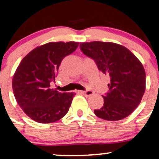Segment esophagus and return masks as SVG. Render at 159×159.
<instances>
[{"mask_svg": "<svg viewBox=\"0 0 159 159\" xmlns=\"http://www.w3.org/2000/svg\"><path fill=\"white\" fill-rule=\"evenodd\" d=\"M77 92L78 93H81L87 96H90L92 95H93V92L92 90H87V91H81V90H78Z\"/></svg>", "mask_w": 159, "mask_h": 159, "instance_id": "obj_1", "label": "esophagus"}]
</instances>
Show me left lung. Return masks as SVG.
Listing matches in <instances>:
<instances>
[{"instance_id": "left-lung-1", "label": "left lung", "mask_w": 159, "mask_h": 159, "mask_svg": "<svg viewBox=\"0 0 159 159\" xmlns=\"http://www.w3.org/2000/svg\"><path fill=\"white\" fill-rule=\"evenodd\" d=\"M82 52L110 76L104 105L95 110L98 117L109 121L123 120L135 110L146 89V73L140 61L127 48L110 42L80 43Z\"/></svg>"}]
</instances>
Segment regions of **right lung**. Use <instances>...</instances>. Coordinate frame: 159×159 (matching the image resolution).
<instances>
[{"label":"right lung","mask_w":159,"mask_h":159,"mask_svg":"<svg viewBox=\"0 0 159 159\" xmlns=\"http://www.w3.org/2000/svg\"><path fill=\"white\" fill-rule=\"evenodd\" d=\"M78 42H52L33 49L21 60L12 77V90L19 105L30 119L51 123L69 111L74 93L51 88L61 61L78 48Z\"/></svg>","instance_id":"right-lung-1"}]
</instances>
